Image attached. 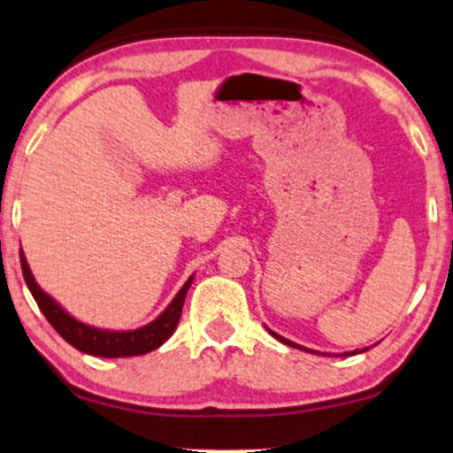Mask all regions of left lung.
<instances>
[{
    "mask_svg": "<svg viewBox=\"0 0 453 453\" xmlns=\"http://www.w3.org/2000/svg\"><path fill=\"white\" fill-rule=\"evenodd\" d=\"M270 333H273V331H270ZM273 337H277V339H279V342H283V343H287V345H291V348H299V345H296V343H291V342H287V339H283V337H280V334H277V333H273Z\"/></svg>",
    "mask_w": 453,
    "mask_h": 453,
    "instance_id": "1",
    "label": "left lung"
}]
</instances>
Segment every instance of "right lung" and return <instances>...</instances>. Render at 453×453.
<instances>
[{"label":"right lung","mask_w":453,"mask_h":453,"mask_svg":"<svg viewBox=\"0 0 453 453\" xmlns=\"http://www.w3.org/2000/svg\"><path fill=\"white\" fill-rule=\"evenodd\" d=\"M20 266L22 274H25V280L31 289L35 302H37L39 310L50 322L51 326L56 328L58 334L68 342L73 348H76L83 354L99 356V357H127V356H141L148 354V351L160 348V345L166 342L170 334L174 333L176 325H179L180 310H183L185 296L189 291L193 277L187 280V283L180 287V291L176 293L173 302L164 312L157 316V319L148 326L134 328V331H125V333H110V331H99V328L87 326L83 322L74 320L73 316H68L64 310L58 305L54 299H51L47 293L41 291V287L35 283L31 268H28L27 257L20 251Z\"/></svg>","instance_id":"obj_1"}]
</instances>
